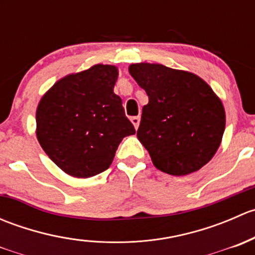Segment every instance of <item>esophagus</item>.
<instances>
[{"label": "esophagus", "instance_id": "1", "mask_svg": "<svg viewBox=\"0 0 255 255\" xmlns=\"http://www.w3.org/2000/svg\"><path fill=\"white\" fill-rule=\"evenodd\" d=\"M130 122L133 123V126H134V128H135V129H137L138 126H139V122H140L139 116H135V117H132V118H130Z\"/></svg>", "mask_w": 255, "mask_h": 255}]
</instances>
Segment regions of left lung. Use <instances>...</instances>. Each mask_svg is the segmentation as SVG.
<instances>
[{
	"label": "left lung",
	"instance_id": "8db88e82",
	"mask_svg": "<svg viewBox=\"0 0 255 255\" xmlns=\"http://www.w3.org/2000/svg\"><path fill=\"white\" fill-rule=\"evenodd\" d=\"M128 70L149 97L137 137L154 166L175 176L200 170L222 142L226 112L220 97L190 71L149 63Z\"/></svg>",
	"mask_w": 255,
	"mask_h": 255
}]
</instances>
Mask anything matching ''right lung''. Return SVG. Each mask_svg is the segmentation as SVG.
<instances>
[{
    "mask_svg": "<svg viewBox=\"0 0 255 255\" xmlns=\"http://www.w3.org/2000/svg\"><path fill=\"white\" fill-rule=\"evenodd\" d=\"M115 65L97 64L58 80L35 113L37 138L64 173L86 179L110 168L122 139L135 133L113 92Z\"/></svg>",
    "mask_w": 255,
    "mask_h": 255,
    "instance_id": "right-lung-1",
    "label": "right lung"
}]
</instances>
